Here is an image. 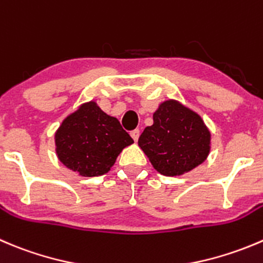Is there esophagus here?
Returning <instances> with one entry per match:
<instances>
[{
	"label": "esophagus",
	"mask_w": 263,
	"mask_h": 263,
	"mask_svg": "<svg viewBox=\"0 0 263 263\" xmlns=\"http://www.w3.org/2000/svg\"><path fill=\"white\" fill-rule=\"evenodd\" d=\"M139 136H140V129H134V131H131V137L134 139L135 142L139 140Z\"/></svg>",
	"instance_id": "34e87169"
}]
</instances>
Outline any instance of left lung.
<instances>
[{
	"label": "left lung",
	"mask_w": 263,
	"mask_h": 263,
	"mask_svg": "<svg viewBox=\"0 0 263 263\" xmlns=\"http://www.w3.org/2000/svg\"><path fill=\"white\" fill-rule=\"evenodd\" d=\"M154 124L139 139L153 167L164 176H180L203 163L210 153L211 134L202 118L177 101L158 108Z\"/></svg>",
	"instance_id": "obj_1"
}]
</instances>
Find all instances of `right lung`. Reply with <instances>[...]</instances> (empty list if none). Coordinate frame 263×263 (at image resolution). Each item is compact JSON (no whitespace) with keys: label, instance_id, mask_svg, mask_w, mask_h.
<instances>
[{"label":"right lung","instance_id":"obj_1","mask_svg":"<svg viewBox=\"0 0 263 263\" xmlns=\"http://www.w3.org/2000/svg\"><path fill=\"white\" fill-rule=\"evenodd\" d=\"M134 142L114 117L87 103L64 119L56 132V153L64 164L85 177L104 175Z\"/></svg>","mask_w":263,"mask_h":263}]
</instances>
